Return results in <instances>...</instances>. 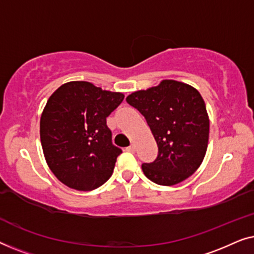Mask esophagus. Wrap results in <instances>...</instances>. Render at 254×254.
Returning <instances> with one entry per match:
<instances>
[{
	"instance_id": "34e87169",
	"label": "esophagus",
	"mask_w": 254,
	"mask_h": 254,
	"mask_svg": "<svg viewBox=\"0 0 254 254\" xmlns=\"http://www.w3.org/2000/svg\"><path fill=\"white\" fill-rule=\"evenodd\" d=\"M127 151H129V152H135V145L134 144H131L130 147H128L127 149H126Z\"/></svg>"
}]
</instances>
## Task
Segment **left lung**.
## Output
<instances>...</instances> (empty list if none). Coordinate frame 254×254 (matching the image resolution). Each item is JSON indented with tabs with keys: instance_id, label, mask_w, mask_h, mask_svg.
<instances>
[{
	"instance_id": "8db88e82",
	"label": "left lung",
	"mask_w": 254,
	"mask_h": 254,
	"mask_svg": "<svg viewBox=\"0 0 254 254\" xmlns=\"http://www.w3.org/2000/svg\"><path fill=\"white\" fill-rule=\"evenodd\" d=\"M127 103L145 118L158 145V156L142 165L144 176L172 186L192 176L206 156L209 117L202 96L192 85L163 79L158 85L131 92Z\"/></svg>"
}]
</instances>
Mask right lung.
Segmentation results:
<instances>
[{
    "label": "right lung",
    "mask_w": 254,
    "mask_h": 254,
    "mask_svg": "<svg viewBox=\"0 0 254 254\" xmlns=\"http://www.w3.org/2000/svg\"><path fill=\"white\" fill-rule=\"evenodd\" d=\"M123 92L72 81L52 93L40 117V141L48 168L65 186L92 190L112 176L121 149L112 144L106 118Z\"/></svg>",
    "instance_id": "right-lung-1"
}]
</instances>
